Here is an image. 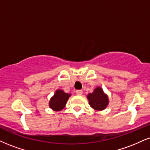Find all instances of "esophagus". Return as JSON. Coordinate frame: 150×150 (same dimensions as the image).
<instances>
[{"mask_svg": "<svg viewBox=\"0 0 150 150\" xmlns=\"http://www.w3.org/2000/svg\"><path fill=\"white\" fill-rule=\"evenodd\" d=\"M75 93H76L77 95H82L83 93V91L82 90H76V91H75Z\"/></svg>", "mask_w": 150, "mask_h": 150, "instance_id": "obj_1", "label": "esophagus"}]
</instances>
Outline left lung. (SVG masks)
I'll use <instances>...</instances> for the list:
<instances>
[{
	"mask_svg": "<svg viewBox=\"0 0 150 150\" xmlns=\"http://www.w3.org/2000/svg\"><path fill=\"white\" fill-rule=\"evenodd\" d=\"M87 98L89 99L90 106L97 110H104L108 104V96L100 87H97L93 93L88 94Z\"/></svg>",
	"mask_w": 150,
	"mask_h": 150,
	"instance_id": "8db88e82",
	"label": "left lung"
}]
</instances>
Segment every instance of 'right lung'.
I'll return each instance as SVG.
<instances>
[{
	"instance_id": "obj_1",
	"label": "right lung",
	"mask_w": 150,
	"mask_h": 150,
	"mask_svg": "<svg viewBox=\"0 0 150 150\" xmlns=\"http://www.w3.org/2000/svg\"><path fill=\"white\" fill-rule=\"evenodd\" d=\"M70 96V94L65 93L62 90H57L50 100V107L55 111L61 110L65 107Z\"/></svg>"
}]
</instances>
